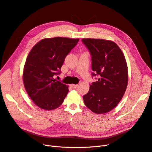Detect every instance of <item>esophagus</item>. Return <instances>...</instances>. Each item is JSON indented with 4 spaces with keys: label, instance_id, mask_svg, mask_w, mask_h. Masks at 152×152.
Segmentation results:
<instances>
[{
    "label": "esophagus",
    "instance_id": "34e87169",
    "mask_svg": "<svg viewBox=\"0 0 152 152\" xmlns=\"http://www.w3.org/2000/svg\"><path fill=\"white\" fill-rule=\"evenodd\" d=\"M77 86H78L77 84H72V85H71V87H72L73 88H76Z\"/></svg>",
    "mask_w": 152,
    "mask_h": 152
}]
</instances>
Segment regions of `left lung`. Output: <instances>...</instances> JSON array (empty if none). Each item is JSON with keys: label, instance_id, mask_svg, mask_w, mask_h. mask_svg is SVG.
Instances as JSON below:
<instances>
[{"label": "left lung", "instance_id": "8db88e82", "mask_svg": "<svg viewBox=\"0 0 152 152\" xmlns=\"http://www.w3.org/2000/svg\"><path fill=\"white\" fill-rule=\"evenodd\" d=\"M82 42L92 56V77L98 76L83 96L84 104L94 113H108L118 104L127 87L125 57L114 42L94 38H83Z\"/></svg>", "mask_w": 152, "mask_h": 152}]
</instances>
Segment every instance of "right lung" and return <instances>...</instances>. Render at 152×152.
I'll return each instance as SVG.
<instances>
[{
    "label": "right lung",
    "mask_w": 152,
    "mask_h": 152,
    "mask_svg": "<svg viewBox=\"0 0 152 152\" xmlns=\"http://www.w3.org/2000/svg\"><path fill=\"white\" fill-rule=\"evenodd\" d=\"M79 39L45 38L30 50L24 67L23 83L29 97L39 107L53 110L62 104L68 86L57 80L65 58Z\"/></svg>",
    "instance_id": "add662e5"
}]
</instances>
